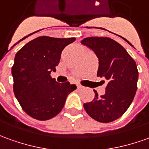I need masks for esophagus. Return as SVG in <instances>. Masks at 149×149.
<instances>
[{
  "label": "esophagus",
  "instance_id": "34e87169",
  "mask_svg": "<svg viewBox=\"0 0 149 149\" xmlns=\"http://www.w3.org/2000/svg\"><path fill=\"white\" fill-rule=\"evenodd\" d=\"M77 87H78L79 89H83V88H84V87H83L81 84H77Z\"/></svg>",
  "mask_w": 149,
  "mask_h": 149
}]
</instances>
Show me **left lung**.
Instances as JSON below:
<instances>
[{"label": "left lung", "instance_id": "left-lung-1", "mask_svg": "<svg viewBox=\"0 0 149 149\" xmlns=\"http://www.w3.org/2000/svg\"><path fill=\"white\" fill-rule=\"evenodd\" d=\"M81 43L94 51L99 59L97 76L107 80L105 93L84 104L88 115L100 123L119 118L135 96L139 72L134 59L122 45L108 37H88Z\"/></svg>", "mask_w": 149, "mask_h": 149}]
</instances>
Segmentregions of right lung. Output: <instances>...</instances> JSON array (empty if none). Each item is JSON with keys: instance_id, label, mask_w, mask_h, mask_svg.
<instances>
[{"instance_id": "obj_1", "label": "right lung", "mask_w": 149, "mask_h": 149, "mask_svg": "<svg viewBox=\"0 0 149 149\" xmlns=\"http://www.w3.org/2000/svg\"><path fill=\"white\" fill-rule=\"evenodd\" d=\"M74 40V37L40 36L16 53L12 66L14 95L22 109L35 119L45 121L57 115L66 97L76 89L75 84H58L50 75L56 70L62 50Z\"/></svg>"}]
</instances>
